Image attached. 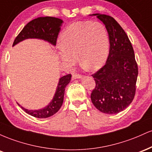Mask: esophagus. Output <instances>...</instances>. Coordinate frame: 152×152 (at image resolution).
<instances>
[{
	"label": "esophagus",
	"mask_w": 152,
	"mask_h": 152,
	"mask_svg": "<svg viewBox=\"0 0 152 152\" xmlns=\"http://www.w3.org/2000/svg\"><path fill=\"white\" fill-rule=\"evenodd\" d=\"M81 78V76L78 74H73V75H72V79L73 80L76 79V78Z\"/></svg>",
	"instance_id": "esophagus-1"
}]
</instances>
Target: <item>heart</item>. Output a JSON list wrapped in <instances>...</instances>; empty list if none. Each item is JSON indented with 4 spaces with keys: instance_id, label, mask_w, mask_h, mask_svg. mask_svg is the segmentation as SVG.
I'll use <instances>...</instances> for the list:
<instances>
[{
    "instance_id": "obj_1",
    "label": "heart",
    "mask_w": 152,
    "mask_h": 152,
    "mask_svg": "<svg viewBox=\"0 0 152 152\" xmlns=\"http://www.w3.org/2000/svg\"><path fill=\"white\" fill-rule=\"evenodd\" d=\"M59 57L66 64H74L78 54L81 64L91 70L105 63L109 52V36L99 21H78L64 29L60 36Z\"/></svg>"
}]
</instances>
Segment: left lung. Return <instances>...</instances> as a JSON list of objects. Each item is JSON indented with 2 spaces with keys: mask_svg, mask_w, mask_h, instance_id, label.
<instances>
[{
  "mask_svg": "<svg viewBox=\"0 0 152 152\" xmlns=\"http://www.w3.org/2000/svg\"><path fill=\"white\" fill-rule=\"evenodd\" d=\"M109 36L106 62L91 76L96 82L91 99L97 109L108 114L121 112L129 106L136 93L138 66L128 36L113 17L95 13Z\"/></svg>",
  "mask_w": 152,
  "mask_h": 152,
  "instance_id": "left-lung-1",
  "label": "left lung"
}]
</instances>
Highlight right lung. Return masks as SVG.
Masks as SVG:
<instances>
[{
  "label": "right lung",
  "instance_id": "add662e5",
  "mask_svg": "<svg viewBox=\"0 0 152 152\" xmlns=\"http://www.w3.org/2000/svg\"><path fill=\"white\" fill-rule=\"evenodd\" d=\"M63 20L54 17H39L28 23L22 31L15 38L13 46L15 44L27 39V38H40L45 40L53 46L56 45L57 38L61 31V26ZM71 78V74L63 76L59 79L56 91L53 100L48 106L39 110H28L22 107L24 111L31 116L36 118H43L53 116L61 107L64 102V93L66 86L69 83Z\"/></svg>",
  "mask_w": 152,
  "mask_h": 152
}]
</instances>
